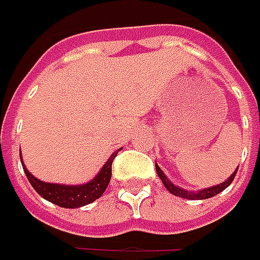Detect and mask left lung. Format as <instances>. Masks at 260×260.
Masks as SVG:
<instances>
[{
  "instance_id": "left-lung-1",
  "label": "left lung",
  "mask_w": 260,
  "mask_h": 260,
  "mask_svg": "<svg viewBox=\"0 0 260 260\" xmlns=\"http://www.w3.org/2000/svg\"><path fill=\"white\" fill-rule=\"evenodd\" d=\"M237 168H239V167H237ZM237 168L235 170V173L230 175L226 181H223V183L216 184V185H213V187H207V188H202V190H199V191H190V190L181 188V187L175 185L174 183H171V181H170V178L162 173V170H161V168L158 167L157 162H155V170H157L158 177L161 178V181H162V184L166 185L167 190L171 192V194L177 196V197L187 199V200H206V199H210V197L217 196L219 192L223 191L224 188H228L229 185L232 184V181H233V178H235V175H236L237 173Z\"/></svg>"
}]
</instances>
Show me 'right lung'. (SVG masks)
<instances>
[{"instance_id": "obj_1", "label": "right lung", "mask_w": 260, "mask_h": 260, "mask_svg": "<svg viewBox=\"0 0 260 260\" xmlns=\"http://www.w3.org/2000/svg\"><path fill=\"white\" fill-rule=\"evenodd\" d=\"M118 151H121V148ZM118 151H115L112 155L108 158V161L101 168V171L94 175L93 180L85 184H70L69 185V184L46 183V181L39 180L37 177H34L25 168L23 161H21V164H23L24 173L32 185V188L39 192L43 199H46L47 202L53 203L56 206L64 207V209H77V207H83L86 204L93 203L105 192L108 184L111 181V177H112V162ZM20 158H21V154H20Z\"/></svg>"}]
</instances>
